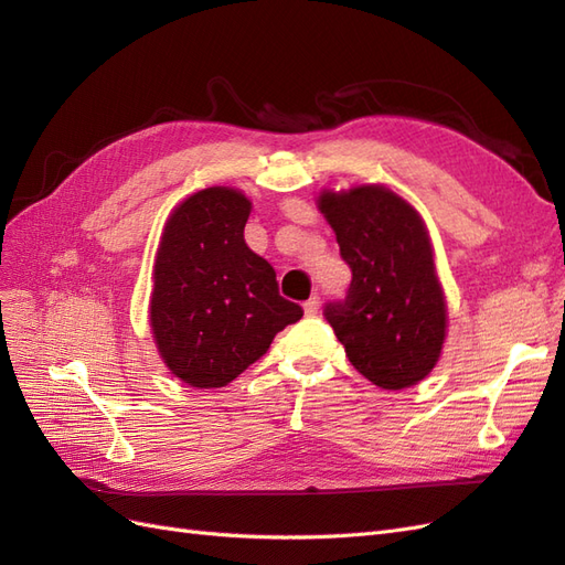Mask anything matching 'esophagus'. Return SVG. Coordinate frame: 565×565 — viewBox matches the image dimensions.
I'll return each mask as SVG.
<instances>
[{
  "instance_id": "obj_1",
  "label": "esophagus",
  "mask_w": 565,
  "mask_h": 565,
  "mask_svg": "<svg viewBox=\"0 0 565 565\" xmlns=\"http://www.w3.org/2000/svg\"><path fill=\"white\" fill-rule=\"evenodd\" d=\"M318 306H320L318 297H311L309 301L303 303V313H306V316H318Z\"/></svg>"
}]
</instances>
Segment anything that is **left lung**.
<instances>
[{"label":"left lung","mask_w":565,"mask_h":565,"mask_svg":"<svg viewBox=\"0 0 565 565\" xmlns=\"http://www.w3.org/2000/svg\"><path fill=\"white\" fill-rule=\"evenodd\" d=\"M316 204L353 273L347 299L324 309L351 365L386 391L419 384L448 334L446 292L424 218L384 183L324 188Z\"/></svg>","instance_id":"left-lung-1"}]
</instances>
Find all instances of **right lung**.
I'll list each match as a JSON object with an SVG mask.
<instances>
[{"mask_svg":"<svg viewBox=\"0 0 565 565\" xmlns=\"http://www.w3.org/2000/svg\"><path fill=\"white\" fill-rule=\"evenodd\" d=\"M249 212L243 191L212 185L177 204L162 228L150 332L167 370L193 388L226 386L303 316L280 297L273 266L247 247Z\"/></svg>","mask_w":565,"mask_h":565,"instance_id":"1","label":"right lung"}]
</instances>
